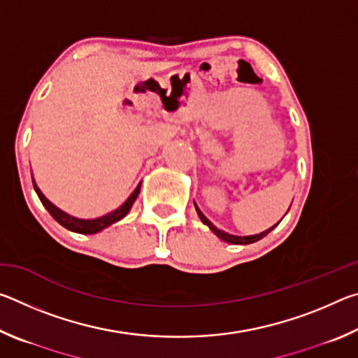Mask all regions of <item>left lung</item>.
Returning <instances> with one entry per match:
<instances>
[{
    "label": "left lung",
    "mask_w": 358,
    "mask_h": 358,
    "mask_svg": "<svg viewBox=\"0 0 358 358\" xmlns=\"http://www.w3.org/2000/svg\"><path fill=\"white\" fill-rule=\"evenodd\" d=\"M196 205V203H194ZM196 210H197V215H199V217H201V221L203 222V224H207V226L211 229V232H213L216 237H220L221 240H224V241H227V243H234V245H250V243H254V241H259L260 238H264L265 235H268L271 230H273V227H270L268 230H265V232H260V234H257V235H250V237H235V235H230V234H226V232H222V230H220V229H216L213 224H211L207 217L203 216V213L201 210L197 208V205H196Z\"/></svg>",
    "instance_id": "left-lung-1"
}]
</instances>
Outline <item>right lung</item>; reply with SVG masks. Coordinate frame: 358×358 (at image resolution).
<instances>
[{"label":"right lung","instance_id":"1","mask_svg":"<svg viewBox=\"0 0 358 358\" xmlns=\"http://www.w3.org/2000/svg\"><path fill=\"white\" fill-rule=\"evenodd\" d=\"M33 186H34V191L38 192V196L41 199V202L44 207L47 208L48 213H50L53 217H55V221H58L62 224L63 227H66L68 230H72V232H77V234H96L99 232V230L106 229L107 226H110V224L120 221L121 217H124L126 215L129 213V210L132 207V203L138 196V192H141V185L136 187V191L131 194L128 197V201H126L121 207H118L117 210L110 211V213H107L106 216H101V217H96V220H78V217L74 216H69L68 213H64L59 208H57L55 205L50 203L45 199L44 194L39 191V187L36 186V183L33 181Z\"/></svg>","mask_w":358,"mask_h":358}]
</instances>
